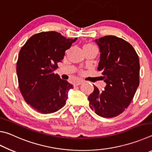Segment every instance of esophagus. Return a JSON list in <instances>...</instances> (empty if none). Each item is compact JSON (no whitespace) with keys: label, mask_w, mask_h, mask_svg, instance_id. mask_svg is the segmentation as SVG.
Returning a JSON list of instances; mask_svg holds the SVG:
<instances>
[{"label":"esophagus","mask_w":152,"mask_h":152,"mask_svg":"<svg viewBox=\"0 0 152 152\" xmlns=\"http://www.w3.org/2000/svg\"><path fill=\"white\" fill-rule=\"evenodd\" d=\"M82 82H83V81H82V80H78V81L74 82V86H77L80 85V84H82Z\"/></svg>","instance_id":"34e87169"}]
</instances>
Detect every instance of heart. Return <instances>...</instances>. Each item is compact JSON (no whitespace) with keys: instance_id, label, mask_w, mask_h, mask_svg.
Segmentation results:
<instances>
[{"instance_id":"heart-1","label":"heart","mask_w":152,"mask_h":152,"mask_svg":"<svg viewBox=\"0 0 152 152\" xmlns=\"http://www.w3.org/2000/svg\"><path fill=\"white\" fill-rule=\"evenodd\" d=\"M94 47L95 46L91 44V43H87V44H85L84 45V49H89V48H92Z\"/></svg>"}]
</instances>
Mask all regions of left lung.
Returning a JSON list of instances; mask_svg holds the SVG:
<instances>
[{
	"instance_id": "left-lung-1",
	"label": "left lung",
	"mask_w": 152,
	"mask_h": 152,
	"mask_svg": "<svg viewBox=\"0 0 152 152\" xmlns=\"http://www.w3.org/2000/svg\"><path fill=\"white\" fill-rule=\"evenodd\" d=\"M95 42L101 51L98 70L107 85L101 91L94 86L89 104L99 116L115 117L127 108L139 86L140 60L133 46L121 38L107 35Z\"/></svg>"
}]
</instances>
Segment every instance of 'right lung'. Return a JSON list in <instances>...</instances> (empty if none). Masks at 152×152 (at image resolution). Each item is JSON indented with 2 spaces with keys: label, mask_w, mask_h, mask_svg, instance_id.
I'll return each mask as SVG.
<instances>
[{
  "label": "right lung",
  "mask_w": 152,
  "mask_h": 152,
  "mask_svg": "<svg viewBox=\"0 0 152 152\" xmlns=\"http://www.w3.org/2000/svg\"><path fill=\"white\" fill-rule=\"evenodd\" d=\"M76 39L56 31L41 32L20 49L17 62L20 91L25 102L39 113H53L65 105L73 85L53 71Z\"/></svg>",
  "instance_id": "obj_1"
}]
</instances>
